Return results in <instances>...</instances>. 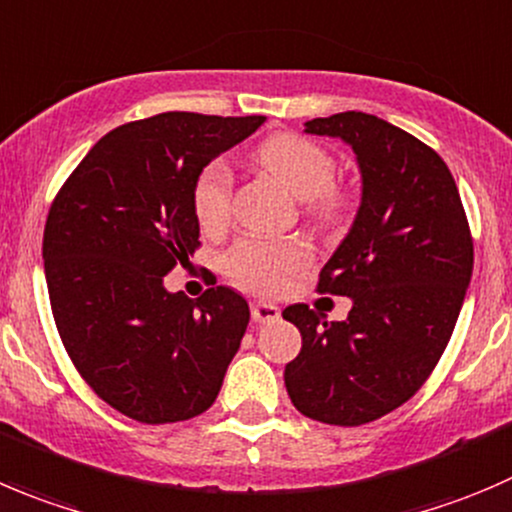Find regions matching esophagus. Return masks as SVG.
Wrapping results in <instances>:
<instances>
[{
  "label": "esophagus",
  "instance_id": "34e87169",
  "mask_svg": "<svg viewBox=\"0 0 512 512\" xmlns=\"http://www.w3.org/2000/svg\"><path fill=\"white\" fill-rule=\"evenodd\" d=\"M250 312H252V320H255V322L280 320V307L272 305V302H252Z\"/></svg>",
  "mask_w": 512,
  "mask_h": 512
}]
</instances>
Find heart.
<instances>
[{"label": "heart", "mask_w": 512, "mask_h": 512, "mask_svg": "<svg viewBox=\"0 0 512 512\" xmlns=\"http://www.w3.org/2000/svg\"><path fill=\"white\" fill-rule=\"evenodd\" d=\"M257 162L280 180L297 200H307L312 215L322 222H340L350 200L332 185L335 160L325 147L300 135H275L257 150ZM192 207L202 230L217 232L232 212V175L225 162H210L192 187ZM310 260V250L300 240H265L242 237L225 255V272L247 290L275 295L287 277Z\"/></svg>", "instance_id": "heart-1"}]
</instances>
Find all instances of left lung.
Instances as JSON below:
<instances>
[{"label":"left lung","mask_w":512,"mask_h":512,"mask_svg":"<svg viewBox=\"0 0 512 512\" xmlns=\"http://www.w3.org/2000/svg\"><path fill=\"white\" fill-rule=\"evenodd\" d=\"M305 132L352 147L362 195L317 282L350 297L347 320L285 307L302 335L285 388L307 418L352 428L408 403L438 365L473 275V237L448 165L418 137L365 112L315 117Z\"/></svg>","instance_id":"8db88e82"}]
</instances>
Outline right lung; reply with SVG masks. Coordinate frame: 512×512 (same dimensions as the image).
<instances>
[{
  "label": "right lung",
  "mask_w": 512,
  "mask_h": 512,
  "mask_svg": "<svg viewBox=\"0 0 512 512\" xmlns=\"http://www.w3.org/2000/svg\"><path fill=\"white\" fill-rule=\"evenodd\" d=\"M267 117L165 112L87 152L44 225V277L64 350L107 405L147 425L215 403L250 322L225 285L190 300L165 275L200 247L197 175Z\"/></svg>",
  "instance_id": "obj_1"
}]
</instances>
